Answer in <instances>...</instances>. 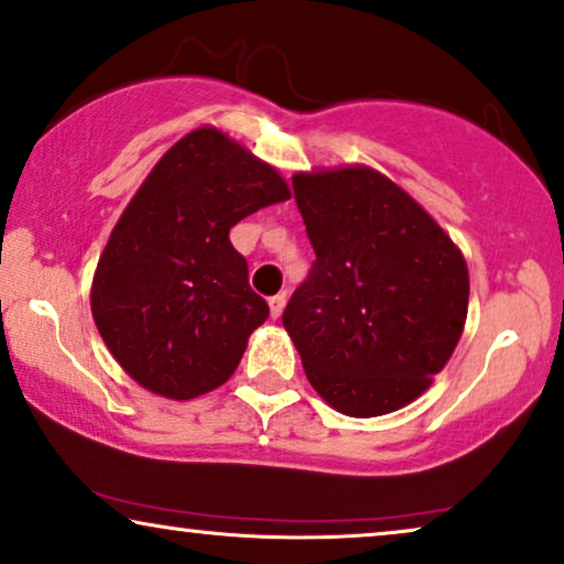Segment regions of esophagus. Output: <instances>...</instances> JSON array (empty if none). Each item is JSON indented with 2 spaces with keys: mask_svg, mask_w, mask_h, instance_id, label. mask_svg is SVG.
I'll return each mask as SVG.
<instances>
[{
  "mask_svg": "<svg viewBox=\"0 0 564 564\" xmlns=\"http://www.w3.org/2000/svg\"><path fill=\"white\" fill-rule=\"evenodd\" d=\"M284 303H288V297H284V292H280V295L269 297V313H272V318H280V316H282Z\"/></svg>",
  "mask_w": 564,
  "mask_h": 564,
  "instance_id": "esophagus-1",
  "label": "esophagus"
}]
</instances>
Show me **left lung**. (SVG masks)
Instances as JSON below:
<instances>
[{
  "instance_id": "1",
  "label": "left lung",
  "mask_w": 564,
  "mask_h": 564,
  "mask_svg": "<svg viewBox=\"0 0 564 564\" xmlns=\"http://www.w3.org/2000/svg\"><path fill=\"white\" fill-rule=\"evenodd\" d=\"M316 251L282 324L318 397L380 416L422 397L469 311V269L448 232L368 165L292 175Z\"/></svg>"
}]
</instances>
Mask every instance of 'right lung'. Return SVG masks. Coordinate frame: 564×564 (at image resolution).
Here are the masks:
<instances>
[{"mask_svg":"<svg viewBox=\"0 0 564 564\" xmlns=\"http://www.w3.org/2000/svg\"><path fill=\"white\" fill-rule=\"evenodd\" d=\"M284 199L276 167L215 127L188 131L158 160L90 288L95 326L142 389L188 401L236 372L269 305L248 284L230 228Z\"/></svg>","mask_w":564,"mask_h":564,"instance_id":"add662e5","label":"right lung"}]
</instances>
